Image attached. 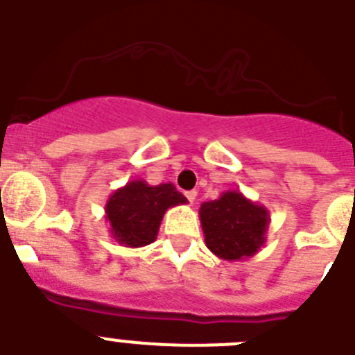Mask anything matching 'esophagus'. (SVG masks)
Returning <instances> with one entry per match:
<instances>
[{
	"instance_id": "1",
	"label": "esophagus",
	"mask_w": 355,
	"mask_h": 355,
	"mask_svg": "<svg viewBox=\"0 0 355 355\" xmlns=\"http://www.w3.org/2000/svg\"><path fill=\"white\" fill-rule=\"evenodd\" d=\"M184 196H187V199L193 205V200H196V197H197V192H196V190H190V192H187Z\"/></svg>"
}]
</instances>
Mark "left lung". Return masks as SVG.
<instances>
[{"mask_svg":"<svg viewBox=\"0 0 355 355\" xmlns=\"http://www.w3.org/2000/svg\"><path fill=\"white\" fill-rule=\"evenodd\" d=\"M206 247L224 261L252 258L266 240L270 213L238 190H227L218 199L199 208Z\"/></svg>","mask_w":355,"mask_h":355,"instance_id":"8db88e82","label":"left lung"}]
</instances>
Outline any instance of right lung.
Wrapping results in <instances>:
<instances>
[{"label": "right lung", "mask_w": 355, "mask_h": 355, "mask_svg": "<svg viewBox=\"0 0 355 355\" xmlns=\"http://www.w3.org/2000/svg\"><path fill=\"white\" fill-rule=\"evenodd\" d=\"M187 202V197L178 192L172 183L153 187L144 180H133L108 197L105 218L115 241L139 249L156 240L163 215L168 208Z\"/></svg>", "instance_id": "add662e5"}]
</instances>
